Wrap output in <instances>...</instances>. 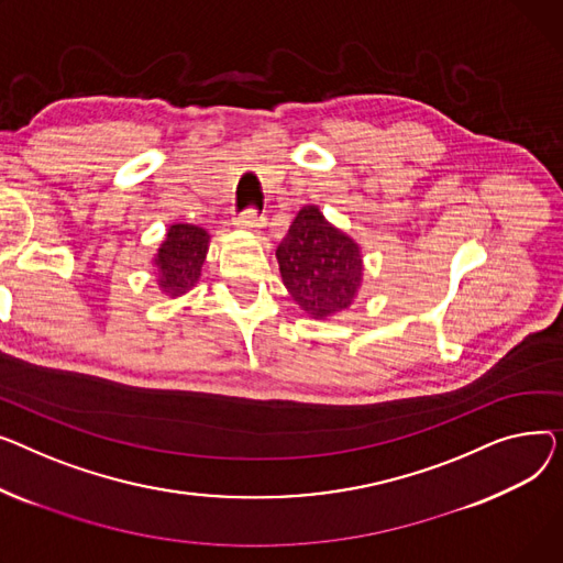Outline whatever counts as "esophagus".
Masks as SVG:
<instances>
[{"label": "esophagus", "instance_id": "esophagus-1", "mask_svg": "<svg viewBox=\"0 0 563 563\" xmlns=\"http://www.w3.org/2000/svg\"><path fill=\"white\" fill-rule=\"evenodd\" d=\"M234 224L241 227V229H245V231H256L258 227H263V218H261L254 209H247V211H243V213L236 218Z\"/></svg>", "mask_w": 563, "mask_h": 563}]
</instances>
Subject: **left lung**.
<instances>
[{"instance_id": "obj_1", "label": "left lung", "mask_w": 563, "mask_h": 563, "mask_svg": "<svg viewBox=\"0 0 563 563\" xmlns=\"http://www.w3.org/2000/svg\"><path fill=\"white\" fill-rule=\"evenodd\" d=\"M279 273L295 305L316 320L347 309L363 282L358 245L320 213L305 207L277 247Z\"/></svg>"}]
</instances>
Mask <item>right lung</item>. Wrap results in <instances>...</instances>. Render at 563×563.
<instances>
[{
  "instance_id": "obj_1",
  "label": "right lung",
  "mask_w": 563,
  "mask_h": 563,
  "mask_svg": "<svg viewBox=\"0 0 563 563\" xmlns=\"http://www.w3.org/2000/svg\"><path fill=\"white\" fill-rule=\"evenodd\" d=\"M207 229L195 224H173L161 243L154 266L158 290L168 297H179L200 282L205 258L209 252Z\"/></svg>"
}]
</instances>
